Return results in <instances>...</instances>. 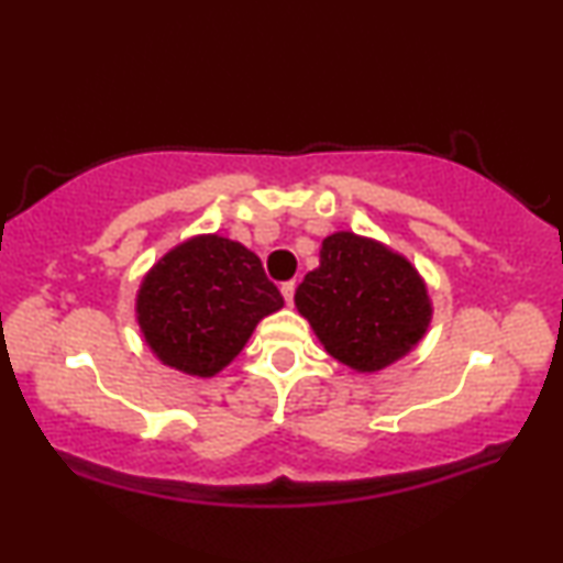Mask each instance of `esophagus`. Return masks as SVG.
Masks as SVG:
<instances>
[{
  "mask_svg": "<svg viewBox=\"0 0 563 563\" xmlns=\"http://www.w3.org/2000/svg\"><path fill=\"white\" fill-rule=\"evenodd\" d=\"M295 289H297L295 282H284L282 284V297H284V302H287V305L295 302Z\"/></svg>",
  "mask_w": 563,
  "mask_h": 563,
  "instance_id": "34e87169",
  "label": "esophagus"
}]
</instances>
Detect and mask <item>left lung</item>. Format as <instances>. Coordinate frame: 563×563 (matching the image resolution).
<instances>
[{"label":"left lung","instance_id":"obj_1","mask_svg":"<svg viewBox=\"0 0 563 563\" xmlns=\"http://www.w3.org/2000/svg\"><path fill=\"white\" fill-rule=\"evenodd\" d=\"M295 307L322 349L358 374L402 361L433 322V299L410 258L376 238L338 230L297 287Z\"/></svg>","mask_w":563,"mask_h":563}]
</instances>
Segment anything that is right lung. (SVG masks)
<instances>
[{
    "instance_id": "add662e5",
    "label": "right lung",
    "mask_w": 563,
    "mask_h": 563,
    "mask_svg": "<svg viewBox=\"0 0 563 563\" xmlns=\"http://www.w3.org/2000/svg\"><path fill=\"white\" fill-rule=\"evenodd\" d=\"M284 299L256 253L218 233L176 243L135 295V322L161 364L197 379L220 374Z\"/></svg>"
}]
</instances>
